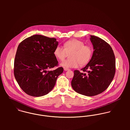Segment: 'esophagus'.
Returning a JSON list of instances; mask_svg holds the SVG:
<instances>
[{
	"label": "esophagus",
	"mask_w": 130,
	"mask_h": 130,
	"mask_svg": "<svg viewBox=\"0 0 130 130\" xmlns=\"http://www.w3.org/2000/svg\"><path fill=\"white\" fill-rule=\"evenodd\" d=\"M64 70L65 71H69V70H70V69H68V68H64Z\"/></svg>",
	"instance_id": "34e87169"
}]
</instances>
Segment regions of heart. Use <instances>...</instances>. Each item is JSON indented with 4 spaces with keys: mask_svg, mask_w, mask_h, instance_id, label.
<instances>
[{
    "mask_svg": "<svg viewBox=\"0 0 130 130\" xmlns=\"http://www.w3.org/2000/svg\"><path fill=\"white\" fill-rule=\"evenodd\" d=\"M92 47L76 39L64 43L63 48L57 45L54 50V55L59 60H63L68 55L70 58L63 60L60 66L66 68H75L79 64L84 66L90 60L93 55Z\"/></svg>",
    "mask_w": 130,
    "mask_h": 130,
    "instance_id": "obj_1",
    "label": "heart"
}]
</instances>
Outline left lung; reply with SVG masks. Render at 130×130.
I'll return each instance as SVG.
<instances>
[{
    "instance_id": "1",
    "label": "left lung",
    "mask_w": 130,
    "mask_h": 130,
    "mask_svg": "<svg viewBox=\"0 0 130 130\" xmlns=\"http://www.w3.org/2000/svg\"><path fill=\"white\" fill-rule=\"evenodd\" d=\"M93 46L91 59L81 70L74 71L71 85L74 91L86 96H94L105 91L116 72L115 56L110 45L100 37L91 36Z\"/></svg>"
}]
</instances>
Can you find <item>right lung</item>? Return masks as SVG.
Returning a JSON list of instances; mask_svg holds the SVG:
<instances>
[{
  "instance_id": "obj_1",
  "label": "right lung",
  "mask_w": 130,
  "mask_h": 130,
  "mask_svg": "<svg viewBox=\"0 0 130 130\" xmlns=\"http://www.w3.org/2000/svg\"><path fill=\"white\" fill-rule=\"evenodd\" d=\"M58 45L55 38L34 35L19 45L14 62V74L21 89L26 94L41 96L50 92L63 69L57 67L54 52Z\"/></svg>"
}]
</instances>
